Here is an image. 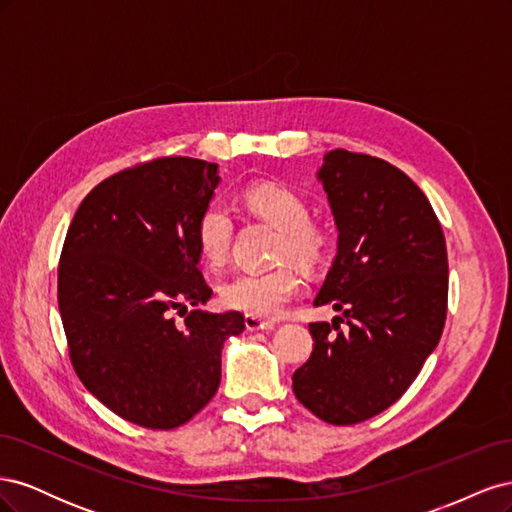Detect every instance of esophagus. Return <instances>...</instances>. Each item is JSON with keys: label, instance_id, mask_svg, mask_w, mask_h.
Listing matches in <instances>:
<instances>
[{"label": "esophagus", "instance_id": "1", "mask_svg": "<svg viewBox=\"0 0 512 512\" xmlns=\"http://www.w3.org/2000/svg\"><path fill=\"white\" fill-rule=\"evenodd\" d=\"M245 329L247 331H273L275 329V322L271 320H262V318H256V316H245Z\"/></svg>", "mask_w": 512, "mask_h": 512}]
</instances>
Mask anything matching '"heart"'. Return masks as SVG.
<instances>
[{
	"label": "heart",
	"mask_w": 512,
	"mask_h": 512,
	"mask_svg": "<svg viewBox=\"0 0 512 512\" xmlns=\"http://www.w3.org/2000/svg\"><path fill=\"white\" fill-rule=\"evenodd\" d=\"M243 205L282 230L277 245V256L282 260L294 258L303 265H316L327 252V235L309 222V207L297 192L277 183H256L243 192ZM232 235H235V224L224 205L209 203L200 211L194 239L207 265H224L230 256ZM301 288V273L286 265L271 271H241L222 284L220 294L224 305L237 312L256 318H277Z\"/></svg>",
	"instance_id": "b5f03b06"
}]
</instances>
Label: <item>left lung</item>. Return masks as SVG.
<instances>
[{
	"label": "left lung",
	"mask_w": 512,
	"mask_h": 512,
	"mask_svg": "<svg viewBox=\"0 0 512 512\" xmlns=\"http://www.w3.org/2000/svg\"><path fill=\"white\" fill-rule=\"evenodd\" d=\"M337 226V254L314 305V350L292 391L324 423L354 425L408 391L446 320L448 258L427 196L380 158L333 149L316 173ZM345 324V329L338 327Z\"/></svg>",
	"instance_id": "obj_1"
}]
</instances>
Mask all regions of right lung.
Segmentation results:
<instances>
[{"mask_svg": "<svg viewBox=\"0 0 512 512\" xmlns=\"http://www.w3.org/2000/svg\"><path fill=\"white\" fill-rule=\"evenodd\" d=\"M220 181L218 164L153 160L98 183L68 228L57 299L72 365L134 425L188 423L218 391L224 342L245 329L239 312L198 309L213 290L194 228ZM188 304L177 325L172 312Z\"/></svg>", "mask_w": 512, "mask_h": 512, "instance_id": "add662e5", "label": "right lung"}]
</instances>
